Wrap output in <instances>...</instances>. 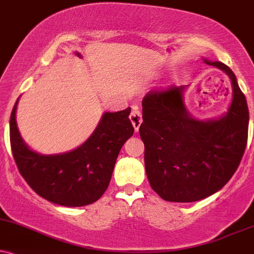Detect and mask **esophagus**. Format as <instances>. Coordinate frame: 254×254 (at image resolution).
Listing matches in <instances>:
<instances>
[{
    "label": "esophagus",
    "instance_id": "esophagus-1",
    "mask_svg": "<svg viewBox=\"0 0 254 254\" xmlns=\"http://www.w3.org/2000/svg\"><path fill=\"white\" fill-rule=\"evenodd\" d=\"M129 119H130V122H132L134 129H135V132H138L140 125H141V122H142L141 110H140L138 107H133L132 113H130V115H129Z\"/></svg>",
    "mask_w": 254,
    "mask_h": 254
}]
</instances>
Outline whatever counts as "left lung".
Listing matches in <instances>:
<instances>
[{"label": "left lung", "mask_w": 254, "mask_h": 254, "mask_svg": "<svg viewBox=\"0 0 254 254\" xmlns=\"http://www.w3.org/2000/svg\"><path fill=\"white\" fill-rule=\"evenodd\" d=\"M203 61L229 77L232 102L219 118L198 120L187 110V85L150 91L142 100L139 134L152 189L169 202H196L226 186L245 152L249 107L233 71Z\"/></svg>", "instance_id": "obj_1"}]
</instances>
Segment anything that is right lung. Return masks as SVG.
I'll list each match as a JSON object with an SVG mask.
<instances>
[{
  "label": "right lung",
  "instance_id": "right-lung-1",
  "mask_svg": "<svg viewBox=\"0 0 254 254\" xmlns=\"http://www.w3.org/2000/svg\"><path fill=\"white\" fill-rule=\"evenodd\" d=\"M82 58V55L76 52ZM17 98L10 115V146L21 176L39 196L64 207H83L103 195L122 145L133 135L130 108L103 113L88 139L73 150L41 154L23 141L16 124Z\"/></svg>",
  "mask_w": 254,
  "mask_h": 254
}]
</instances>
